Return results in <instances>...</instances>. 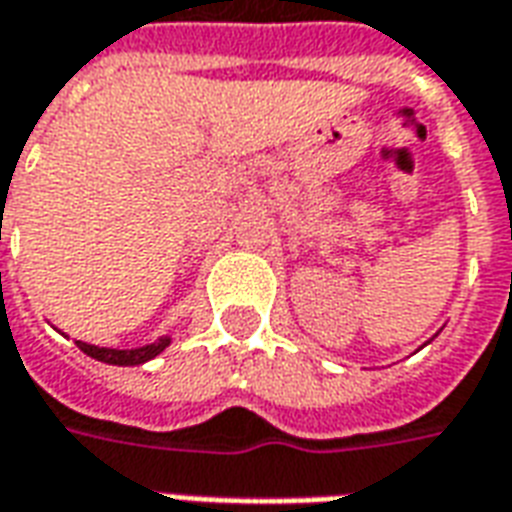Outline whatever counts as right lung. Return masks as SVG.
Segmentation results:
<instances>
[{
  "instance_id": "1",
  "label": "right lung",
  "mask_w": 512,
  "mask_h": 512,
  "mask_svg": "<svg viewBox=\"0 0 512 512\" xmlns=\"http://www.w3.org/2000/svg\"><path fill=\"white\" fill-rule=\"evenodd\" d=\"M169 345V337H161L158 343L142 345V348H131V351H117V348H98V345H87L79 343L84 354L93 356L98 362H106V365H117V367H131V365H142L147 359L158 356L164 348Z\"/></svg>"
}]
</instances>
